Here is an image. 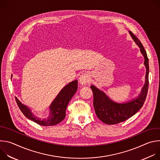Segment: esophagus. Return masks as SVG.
I'll list each match as a JSON object with an SVG mask.
<instances>
[{"mask_svg":"<svg viewBox=\"0 0 160 160\" xmlns=\"http://www.w3.org/2000/svg\"><path fill=\"white\" fill-rule=\"evenodd\" d=\"M89 81V75L87 73H84L80 75L79 78V83L82 86L85 85Z\"/></svg>","mask_w":160,"mask_h":160,"instance_id":"1","label":"esophagus"}]
</instances>
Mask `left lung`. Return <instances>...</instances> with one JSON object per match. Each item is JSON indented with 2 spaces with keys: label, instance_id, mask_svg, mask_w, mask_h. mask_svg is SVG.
Instances as JSON below:
<instances>
[{
  "label": "left lung",
  "instance_id": "1",
  "mask_svg": "<svg viewBox=\"0 0 160 160\" xmlns=\"http://www.w3.org/2000/svg\"><path fill=\"white\" fill-rule=\"evenodd\" d=\"M129 33L133 41L140 48L141 54L144 58V65L146 73L145 83L142 88L140 94L134 99L126 102L118 103L111 100L102 90L92 85L94 95V108L97 117L103 123L114 125L125 121L133 116L143 106L148 94L149 85V59L141 41L131 32Z\"/></svg>",
  "mask_w": 160,
  "mask_h": 160
}]
</instances>
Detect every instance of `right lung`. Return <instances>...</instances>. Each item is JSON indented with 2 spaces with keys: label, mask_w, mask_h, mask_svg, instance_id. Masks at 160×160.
Returning <instances> with one entry per match:
<instances>
[{
  "label": "right lung",
  "mask_w": 160,
  "mask_h": 160,
  "mask_svg": "<svg viewBox=\"0 0 160 160\" xmlns=\"http://www.w3.org/2000/svg\"><path fill=\"white\" fill-rule=\"evenodd\" d=\"M78 88V80H74L64 87L49 106V116L41 119L36 117L31 109L22 104L17 98L16 103L23 115L28 119L42 126H53L62 122L66 117V109L68 103L76 93Z\"/></svg>",
  "instance_id": "add662e5"
}]
</instances>
